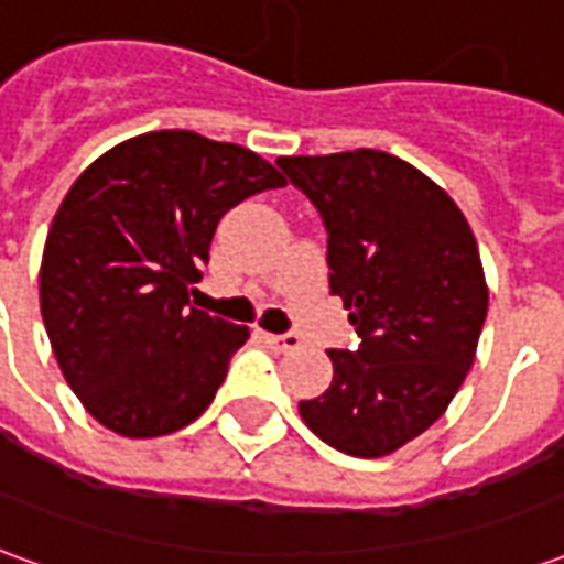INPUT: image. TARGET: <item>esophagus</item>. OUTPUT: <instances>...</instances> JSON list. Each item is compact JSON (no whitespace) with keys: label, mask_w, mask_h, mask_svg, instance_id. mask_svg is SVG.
<instances>
[{"label":"esophagus","mask_w":564,"mask_h":564,"mask_svg":"<svg viewBox=\"0 0 564 564\" xmlns=\"http://www.w3.org/2000/svg\"><path fill=\"white\" fill-rule=\"evenodd\" d=\"M265 341L274 347V350H295L302 338H299V332H283V335H265Z\"/></svg>","instance_id":"obj_1"}]
</instances>
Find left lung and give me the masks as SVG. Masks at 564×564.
Returning <instances> with one entry per match:
<instances>
[{"label": "left lung", "instance_id": "left-lung-1", "mask_svg": "<svg viewBox=\"0 0 564 564\" xmlns=\"http://www.w3.org/2000/svg\"><path fill=\"white\" fill-rule=\"evenodd\" d=\"M326 229L329 293L354 350H329V390L299 402L305 425L347 456L378 459L423 435L459 392L484 329V265L456 202L383 150L281 156Z\"/></svg>", "mask_w": 564, "mask_h": 564}]
</instances>
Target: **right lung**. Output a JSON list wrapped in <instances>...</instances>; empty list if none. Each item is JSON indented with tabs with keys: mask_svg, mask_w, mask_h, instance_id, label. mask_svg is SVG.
Segmentation results:
<instances>
[{
	"mask_svg": "<svg viewBox=\"0 0 564 564\" xmlns=\"http://www.w3.org/2000/svg\"><path fill=\"white\" fill-rule=\"evenodd\" d=\"M253 150L162 129L72 184L42 257V317L84 408L127 437L169 435L214 402L247 326L189 307L223 214L283 186Z\"/></svg>",
	"mask_w": 564,
	"mask_h": 564,
	"instance_id": "right-lung-1",
	"label": "right lung"
}]
</instances>
